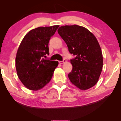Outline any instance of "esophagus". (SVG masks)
Masks as SVG:
<instances>
[{
	"mask_svg": "<svg viewBox=\"0 0 121 121\" xmlns=\"http://www.w3.org/2000/svg\"><path fill=\"white\" fill-rule=\"evenodd\" d=\"M66 62H67V60H65V59H64L63 60V61H59V64H63V63H65Z\"/></svg>",
	"mask_w": 121,
	"mask_h": 121,
	"instance_id": "1",
	"label": "esophagus"
}]
</instances>
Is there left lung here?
I'll return each instance as SVG.
<instances>
[{"label":"left lung","instance_id":"1","mask_svg":"<svg viewBox=\"0 0 121 121\" xmlns=\"http://www.w3.org/2000/svg\"><path fill=\"white\" fill-rule=\"evenodd\" d=\"M58 32L65 41L71 54L72 70L68 74L71 82L80 90L93 87L98 82L103 67L101 49L94 34L77 25L61 26Z\"/></svg>","mask_w":121,"mask_h":121}]
</instances>
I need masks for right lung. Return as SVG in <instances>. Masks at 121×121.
I'll use <instances>...</instances> for the list:
<instances>
[{
    "label": "right lung",
    "mask_w": 121,
    "mask_h": 121,
    "mask_svg": "<svg viewBox=\"0 0 121 121\" xmlns=\"http://www.w3.org/2000/svg\"><path fill=\"white\" fill-rule=\"evenodd\" d=\"M59 25L31 30L22 39L16 53L15 67L18 77L26 88L37 91L50 82L57 61L44 59L49 54L48 43Z\"/></svg>",
    "instance_id": "right-lung-1"
}]
</instances>
